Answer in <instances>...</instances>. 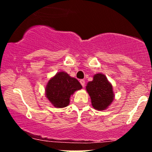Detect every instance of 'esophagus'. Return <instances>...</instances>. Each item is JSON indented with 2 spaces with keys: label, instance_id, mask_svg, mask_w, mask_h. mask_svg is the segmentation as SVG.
<instances>
[{
  "label": "esophagus",
  "instance_id": "34e87169",
  "mask_svg": "<svg viewBox=\"0 0 152 152\" xmlns=\"http://www.w3.org/2000/svg\"><path fill=\"white\" fill-rule=\"evenodd\" d=\"M80 83H81L82 86H83V87L85 86V81H84V80H83V79L80 80Z\"/></svg>",
  "mask_w": 152,
  "mask_h": 152
}]
</instances>
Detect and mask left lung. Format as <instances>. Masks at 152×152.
I'll return each instance as SVG.
<instances>
[{
    "label": "left lung",
    "mask_w": 152,
    "mask_h": 152,
    "mask_svg": "<svg viewBox=\"0 0 152 152\" xmlns=\"http://www.w3.org/2000/svg\"><path fill=\"white\" fill-rule=\"evenodd\" d=\"M86 91L93 107L99 111L106 109L114 100L112 86L102 74L94 75L93 81L87 83Z\"/></svg>",
    "instance_id": "8db88e82"
}]
</instances>
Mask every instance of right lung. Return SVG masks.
<instances>
[{"instance_id": "add662e5", "label": "right lung", "mask_w": 152, "mask_h": 152, "mask_svg": "<svg viewBox=\"0 0 152 152\" xmlns=\"http://www.w3.org/2000/svg\"><path fill=\"white\" fill-rule=\"evenodd\" d=\"M81 88L76 78L65 72H59L48 81L46 87V97L55 107L64 108L69 104L71 96Z\"/></svg>"}]
</instances>
